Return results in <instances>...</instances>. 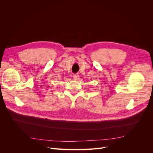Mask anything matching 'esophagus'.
<instances>
[{"label":"esophagus","mask_w":153,"mask_h":153,"mask_svg":"<svg viewBox=\"0 0 153 153\" xmlns=\"http://www.w3.org/2000/svg\"><path fill=\"white\" fill-rule=\"evenodd\" d=\"M73 77L74 78V79H76H76H78V74H74Z\"/></svg>","instance_id":"esophagus-1"}]
</instances>
